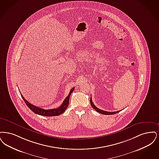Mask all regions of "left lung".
<instances>
[{"mask_svg": "<svg viewBox=\"0 0 159 159\" xmlns=\"http://www.w3.org/2000/svg\"><path fill=\"white\" fill-rule=\"evenodd\" d=\"M90 104H91L92 107H93L94 109H95L96 111H97V112H98V113H101V114H103V115H114V114H116V113H117L120 111H112V112H111V111H107L100 110V109L97 108V107L94 104L93 101H92L91 97V98H90Z\"/></svg>", "mask_w": 159, "mask_h": 159, "instance_id": "1", "label": "left lung"}]
</instances>
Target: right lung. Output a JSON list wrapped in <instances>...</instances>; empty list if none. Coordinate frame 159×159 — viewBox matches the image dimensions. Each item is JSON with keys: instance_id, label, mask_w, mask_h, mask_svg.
<instances>
[{"instance_id": "obj_1", "label": "right lung", "mask_w": 159, "mask_h": 159, "mask_svg": "<svg viewBox=\"0 0 159 159\" xmlns=\"http://www.w3.org/2000/svg\"><path fill=\"white\" fill-rule=\"evenodd\" d=\"M74 89L75 88L74 87L70 90V92H69V95L65 98L63 102L62 103L61 106H59V107L56 108V109H48V110L43 109H42L40 107H38L35 106H34V105L30 103L27 100H26L25 99V98L23 97V96L21 94V93L20 94H21V97L22 98V99L24 100V101L25 102V103L27 104V106L35 113H36L37 115H39L44 116H58V115H61L66 109V108L68 107V106L69 105L70 96L72 94V93L73 92V91L74 90Z\"/></svg>"}]
</instances>
